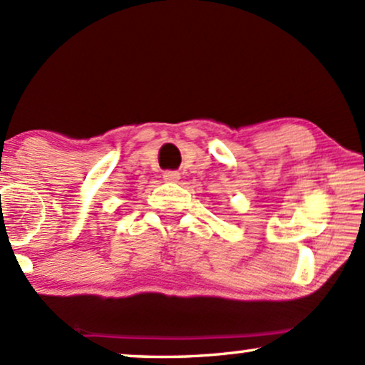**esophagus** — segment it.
Here are the masks:
<instances>
[{
  "mask_svg": "<svg viewBox=\"0 0 365 365\" xmlns=\"http://www.w3.org/2000/svg\"><path fill=\"white\" fill-rule=\"evenodd\" d=\"M163 178H165L166 182H178L180 173L178 171H165V173H163Z\"/></svg>",
  "mask_w": 365,
  "mask_h": 365,
  "instance_id": "34e87169",
  "label": "esophagus"
}]
</instances>
